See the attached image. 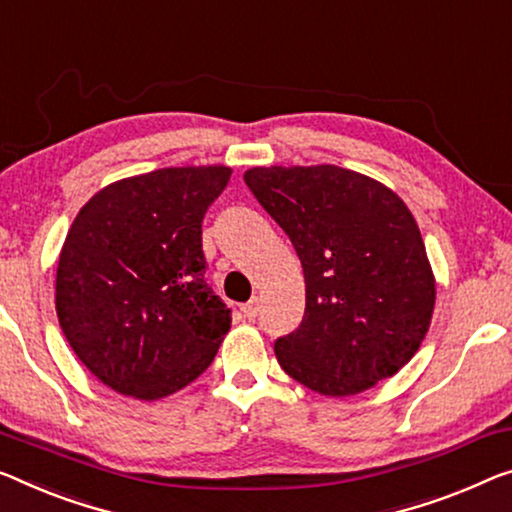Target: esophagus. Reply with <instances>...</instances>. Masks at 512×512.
I'll list each match as a JSON object with an SVG mask.
<instances>
[{"mask_svg":"<svg viewBox=\"0 0 512 512\" xmlns=\"http://www.w3.org/2000/svg\"><path fill=\"white\" fill-rule=\"evenodd\" d=\"M241 312H243V317L255 319V317H257V312H259V299H250L246 305H243Z\"/></svg>","mask_w":512,"mask_h":512,"instance_id":"1","label":"esophagus"}]
</instances>
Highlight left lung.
Returning <instances> with one entry per match:
<instances>
[{
  "mask_svg": "<svg viewBox=\"0 0 512 512\" xmlns=\"http://www.w3.org/2000/svg\"><path fill=\"white\" fill-rule=\"evenodd\" d=\"M243 181L303 266L305 312L273 345L280 368L331 398L393 377L421 347L437 296L407 204L338 165L253 167Z\"/></svg>",
  "mask_w": 512,
  "mask_h": 512,
  "instance_id": "obj_1",
  "label": "left lung"
}]
</instances>
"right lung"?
<instances>
[{
  "mask_svg": "<svg viewBox=\"0 0 512 512\" xmlns=\"http://www.w3.org/2000/svg\"><path fill=\"white\" fill-rule=\"evenodd\" d=\"M230 167H163L114 181L75 216L57 264L59 326L105 386L172 395L209 368L230 308L204 280L202 220Z\"/></svg>",
  "mask_w": 512,
  "mask_h": 512,
  "instance_id": "right-lung-1",
  "label": "right lung"
}]
</instances>
